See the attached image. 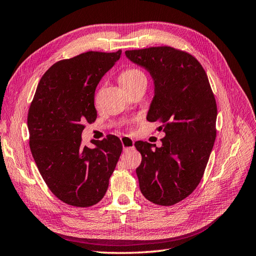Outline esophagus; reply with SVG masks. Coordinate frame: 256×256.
<instances>
[{
  "label": "esophagus",
  "instance_id": "esophagus-1",
  "mask_svg": "<svg viewBox=\"0 0 256 256\" xmlns=\"http://www.w3.org/2000/svg\"><path fill=\"white\" fill-rule=\"evenodd\" d=\"M120 140H121V142H122L123 149H130V148L134 147V140L130 138V137L122 136Z\"/></svg>",
  "mask_w": 256,
  "mask_h": 256
}]
</instances>
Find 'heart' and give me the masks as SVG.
<instances>
[{"label":"heart","instance_id":"1","mask_svg":"<svg viewBox=\"0 0 256 256\" xmlns=\"http://www.w3.org/2000/svg\"><path fill=\"white\" fill-rule=\"evenodd\" d=\"M119 81L122 86L128 90L142 83H147V76L144 74V71L138 68H128L120 74Z\"/></svg>","mask_w":256,"mask_h":256}]
</instances>
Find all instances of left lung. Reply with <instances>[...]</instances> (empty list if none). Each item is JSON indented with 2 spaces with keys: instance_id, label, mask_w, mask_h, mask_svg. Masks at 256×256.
I'll return each mask as SVG.
<instances>
[{
  "instance_id": "8db88e82",
  "label": "left lung",
  "mask_w": 256,
  "mask_h": 256,
  "mask_svg": "<svg viewBox=\"0 0 256 256\" xmlns=\"http://www.w3.org/2000/svg\"><path fill=\"white\" fill-rule=\"evenodd\" d=\"M126 56L152 76L154 95L147 114L159 121L162 146L136 142L140 192L159 206L187 198L202 178L216 137L218 107L204 69L194 56L170 46L126 50ZM156 149L152 150V147Z\"/></svg>"
}]
</instances>
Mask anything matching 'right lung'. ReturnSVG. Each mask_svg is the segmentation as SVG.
<instances>
[{
    "instance_id": "obj_1",
    "label": "right lung",
    "mask_w": 256,
    "mask_h": 256,
    "mask_svg": "<svg viewBox=\"0 0 256 256\" xmlns=\"http://www.w3.org/2000/svg\"><path fill=\"white\" fill-rule=\"evenodd\" d=\"M86 52L54 64L38 84L28 112L30 149L38 172L58 199L86 208L100 202L122 152L121 140L109 135L82 146L84 123L96 120L97 84L121 56Z\"/></svg>"
}]
</instances>
